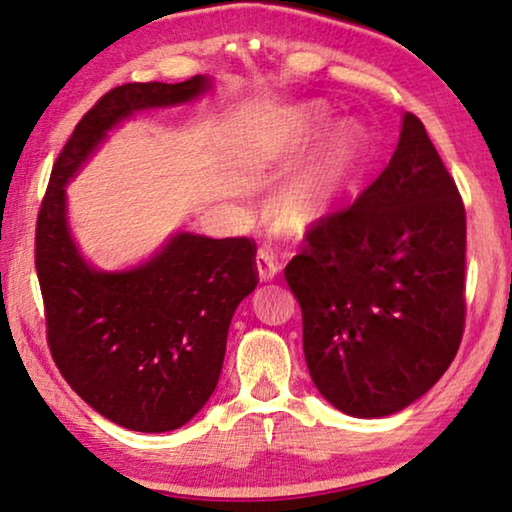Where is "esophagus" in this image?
I'll use <instances>...</instances> for the list:
<instances>
[{
  "label": "esophagus",
  "mask_w": 512,
  "mask_h": 512,
  "mask_svg": "<svg viewBox=\"0 0 512 512\" xmlns=\"http://www.w3.org/2000/svg\"><path fill=\"white\" fill-rule=\"evenodd\" d=\"M255 269H257L259 280L269 282L278 276L280 264H278V259L273 257V253H269V250H259L255 257Z\"/></svg>",
  "instance_id": "1"
}]
</instances>
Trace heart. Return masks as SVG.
Instances as JSON below:
<instances>
[{
  "label": "heart",
  "instance_id": "1",
  "mask_svg": "<svg viewBox=\"0 0 512 512\" xmlns=\"http://www.w3.org/2000/svg\"><path fill=\"white\" fill-rule=\"evenodd\" d=\"M322 126V117L312 114L310 131ZM365 133L354 121H345L329 135L322 149L308 163L280 183L271 200V211L289 232H301L329 211L363 160Z\"/></svg>",
  "mask_w": 512,
  "mask_h": 512
}]
</instances>
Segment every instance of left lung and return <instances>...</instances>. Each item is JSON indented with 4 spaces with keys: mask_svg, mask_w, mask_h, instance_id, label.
I'll return each mask as SVG.
<instances>
[{
    "mask_svg": "<svg viewBox=\"0 0 512 512\" xmlns=\"http://www.w3.org/2000/svg\"><path fill=\"white\" fill-rule=\"evenodd\" d=\"M467 220L455 181L404 112L391 163L352 207L308 232L285 278L303 354L326 402L354 418L398 414L437 384L464 331Z\"/></svg>",
    "mask_w": 512,
    "mask_h": 512,
    "instance_id": "left-lung-1",
    "label": "left lung"
}]
</instances>
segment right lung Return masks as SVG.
<instances>
[{
    "label": "right lung",
    "mask_w": 512,
    "mask_h": 512,
    "mask_svg": "<svg viewBox=\"0 0 512 512\" xmlns=\"http://www.w3.org/2000/svg\"><path fill=\"white\" fill-rule=\"evenodd\" d=\"M211 89L209 75H195L108 91L75 126L38 213L36 271L52 358L91 409L126 430H177L209 402L234 310L257 287V250L248 239L179 230L140 264L103 271L80 253L66 186L124 121L195 103Z\"/></svg>",
    "instance_id": "1"
}]
</instances>
